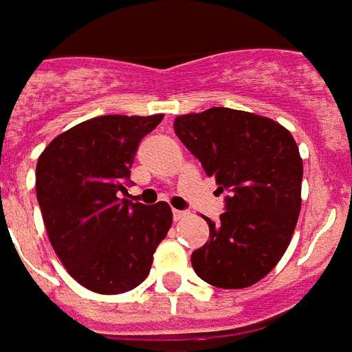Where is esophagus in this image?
Here are the masks:
<instances>
[{
	"instance_id": "34e87169",
	"label": "esophagus",
	"mask_w": 352,
	"mask_h": 352,
	"mask_svg": "<svg viewBox=\"0 0 352 352\" xmlns=\"http://www.w3.org/2000/svg\"><path fill=\"white\" fill-rule=\"evenodd\" d=\"M172 216H174V220H176V221H180V220H184V218H188L189 212H186V210H172Z\"/></svg>"
}]
</instances>
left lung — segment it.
<instances>
[{
	"instance_id": "1",
	"label": "left lung",
	"mask_w": 352,
	"mask_h": 352,
	"mask_svg": "<svg viewBox=\"0 0 352 352\" xmlns=\"http://www.w3.org/2000/svg\"><path fill=\"white\" fill-rule=\"evenodd\" d=\"M174 132L228 193L191 265L216 288H248L284 256L301 210L303 161L290 132L250 111L210 108L174 119Z\"/></svg>"
}]
</instances>
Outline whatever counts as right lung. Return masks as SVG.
Segmentation results:
<instances>
[{
	"instance_id": "1",
	"label": "right lung",
	"mask_w": 352,
	"mask_h": 352,
	"mask_svg": "<svg viewBox=\"0 0 352 352\" xmlns=\"http://www.w3.org/2000/svg\"><path fill=\"white\" fill-rule=\"evenodd\" d=\"M163 116H102L58 134L36 166V195L62 265L96 294H123L146 280L172 226L166 203L119 199L140 140Z\"/></svg>"
}]
</instances>
